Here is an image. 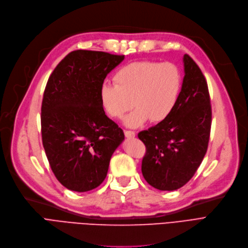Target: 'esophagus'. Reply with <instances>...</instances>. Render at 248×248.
<instances>
[{
	"mask_svg": "<svg viewBox=\"0 0 248 248\" xmlns=\"http://www.w3.org/2000/svg\"><path fill=\"white\" fill-rule=\"evenodd\" d=\"M124 136H125L127 139H133V138H135L136 133L133 132V131H124Z\"/></svg>",
	"mask_w": 248,
	"mask_h": 248,
	"instance_id": "esophagus-1",
	"label": "esophagus"
}]
</instances>
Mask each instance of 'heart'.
<instances>
[{"mask_svg":"<svg viewBox=\"0 0 248 248\" xmlns=\"http://www.w3.org/2000/svg\"><path fill=\"white\" fill-rule=\"evenodd\" d=\"M113 81L101 85L100 103L107 114L117 120L136 106L124 118V124L130 127L148 120L165 121L174 110L181 89L180 71L171 62H133L118 69Z\"/></svg>","mask_w":248,"mask_h":248,"instance_id":"obj_1","label":"heart"}]
</instances>
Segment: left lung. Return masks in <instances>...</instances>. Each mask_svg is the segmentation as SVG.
Wrapping results in <instances>:
<instances>
[{"label": "left lung", "instance_id": "obj_1", "mask_svg": "<svg viewBox=\"0 0 248 248\" xmlns=\"http://www.w3.org/2000/svg\"><path fill=\"white\" fill-rule=\"evenodd\" d=\"M176 106L165 121L138 137L146 146L142 173L159 190H175L193 176L206 155L212 123L208 84L188 55Z\"/></svg>", "mask_w": 248, "mask_h": 248}]
</instances>
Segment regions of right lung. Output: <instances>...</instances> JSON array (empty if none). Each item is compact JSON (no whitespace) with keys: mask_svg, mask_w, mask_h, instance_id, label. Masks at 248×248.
Segmentation results:
<instances>
[{"mask_svg":"<svg viewBox=\"0 0 248 248\" xmlns=\"http://www.w3.org/2000/svg\"><path fill=\"white\" fill-rule=\"evenodd\" d=\"M124 60L104 51L74 50L48 78L41 105L42 145L53 174L70 190L99 186L124 140L99 98L107 74Z\"/></svg>","mask_w":248,"mask_h":248,"instance_id":"add662e5","label":"right lung"}]
</instances>
